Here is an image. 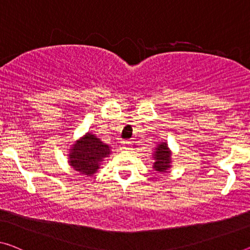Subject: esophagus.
<instances>
[{
    "mask_svg": "<svg viewBox=\"0 0 250 250\" xmlns=\"http://www.w3.org/2000/svg\"><path fill=\"white\" fill-rule=\"evenodd\" d=\"M121 148L124 149V150H125V151H130L132 149L131 143H130V141H124V146H122Z\"/></svg>",
    "mask_w": 250,
    "mask_h": 250,
    "instance_id": "34e87169",
    "label": "esophagus"
}]
</instances>
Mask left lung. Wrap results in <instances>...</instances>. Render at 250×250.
<instances>
[{"label": "left lung", "instance_id": "obj_1", "mask_svg": "<svg viewBox=\"0 0 250 250\" xmlns=\"http://www.w3.org/2000/svg\"><path fill=\"white\" fill-rule=\"evenodd\" d=\"M152 158L154 162V169L157 170L158 173H166L170 168L172 164V151L169 150L168 146L166 143L158 144L157 147L155 148Z\"/></svg>", "mask_w": 250, "mask_h": 250}]
</instances>
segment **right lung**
Masks as SVG:
<instances>
[{"instance_id": "add662e5", "label": "right lung", "mask_w": 250, "mask_h": 250, "mask_svg": "<svg viewBox=\"0 0 250 250\" xmlns=\"http://www.w3.org/2000/svg\"><path fill=\"white\" fill-rule=\"evenodd\" d=\"M111 147L91 132L78 139L69 149V165L82 175L93 176L104 158L109 157Z\"/></svg>"}]
</instances>
